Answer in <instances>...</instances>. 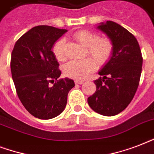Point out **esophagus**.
I'll list each match as a JSON object with an SVG mask.
<instances>
[{
  "instance_id": "esophagus-1",
  "label": "esophagus",
  "mask_w": 154,
  "mask_h": 154,
  "mask_svg": "<svg viewBox=\"0 0 154 154\" xmlns=\"http://www.w3.org/2000/svg\"><path fill=\"white\" fill-rule=\"evenodd\" d=\"M84 83V82L83 81H75V84H77V85H82Z\"/></svg>"
}]
</instances>
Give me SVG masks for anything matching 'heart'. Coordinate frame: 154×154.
Listing matches in <instances>:
<instances>
[{"instance_id": "1", "label": "heart", "mask_w": 154, "mask_h": 154, "mask_svg": "<svg viewBox=\"0 0 154 154\" xmlns=\"http://www.w3.org/2000/svg\"><path fill=\"white\" fill-rule=\"evenodd\" d=\"M72 37L82 45L87 47L86 55L92 57L98 65H104L111 57L113 45L108 37H100L98 34L88 30L78 31ZM65 42L64 37L59 38L54 43L52 49L56 58L60 61L65 60ZM94 60L87 57L83 60H70L63 67L64 74L75 80L85 79L96 69V63Z\"/></svg>"}]
</instances>
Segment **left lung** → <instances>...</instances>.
Masks as SVG:
<instances>
[{
	"instance_id": "left-lung-1",
	"label": "left lung",
	"mask_w": 154,
	"mask_h": 154,
	"mask_svg": "<svg viewBox=\"0 0 154 154\" xmlns=\"http://www.w3.org/2000/svg\"><path fill=\"white\" fill-rule=\"evenodd\" d=\"M97 29L106 33L113 45L109 62L94 81L96 92L88 97L92 109L104 116L122 112L134 98L139 85L143 58L136 37L122 25L108 20Z\"/></svg>"
}]
</instances>
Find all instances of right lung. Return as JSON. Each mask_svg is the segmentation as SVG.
Wrapping results in <instances>:
<instances>
[{
  "instance_id": "1",
  "label": "right lung",
  "mask_w": 154,
  "mask_h": 154,
  "mask_svg": "<svg viewBox=\"0 0 154 154\" xmlns=\"http://www.w3.org/2000/svg\"><path fill=\"white\" fill-rule=\"evenodd\" d=\"M67 31L35 26L17 41L12 51L11 72L18 97L28 112L39 119L61 113L75 85L69 78L58 79L61 72L52 51L57 40Z\"/></svg>"
}]
</instances>
